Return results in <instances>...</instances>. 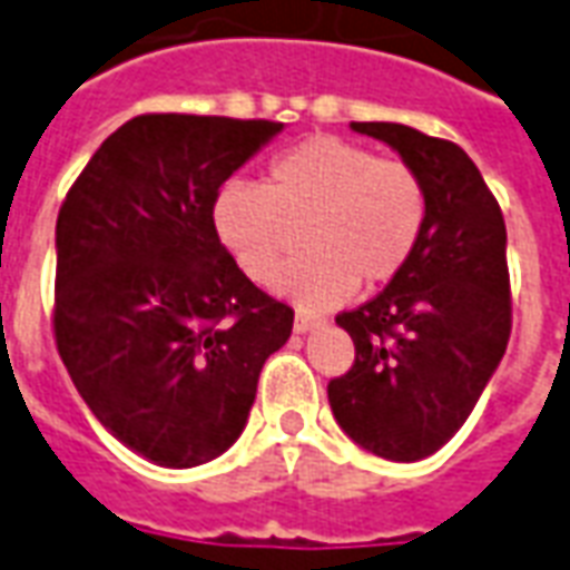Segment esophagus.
I'll list each match as a JSON object with an SVG mask.
<instances>
[{
  "label": "esophagus",
  "mask_w": 570,
  "mask_h": 570,
  "mask_svg": "<svg viewBox=\"0 0 570 570\" xmlns=\"http://www.w3.org/2000/svg\"><path fill=\"white\" fill-rule=\"evenodd\" d=\"M321 323H323L321 317H311V314H305V311H298L293 326H296V333H311V330H317Z\"/></svg>",
  "instance_id": "1"
}]
</instances>
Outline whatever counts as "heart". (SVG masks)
Instances as JSON below:
<instances>
[{"label": "heart", "mask_w": 570, "mask_h": 570, "mask_svg": "<svg viewBox=\"0 0 570 570\" xmlns=\"http://www.w3.org/2000/svg\"><path fill=\"white\" fill-rule=\"evenodd\" d=\"M213 232L237 268L268 284L296 249L277 289L305 308L345 302L357 284L384 286L403 272L428 225V188L403 158L317 134L268 164L265 186L228 179L213 195Z\"/></svg>", "instance_id": "1"}]
</instances>
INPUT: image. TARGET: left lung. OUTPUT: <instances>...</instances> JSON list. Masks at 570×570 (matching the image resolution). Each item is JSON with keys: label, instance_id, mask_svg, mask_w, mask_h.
<instances>
[{"label": "left lung", "instance_id": "8db88e82", "mask_svg": "<svg viewBox=\"0 0 570 570\" xmlns=\"http://www.w3.org/2000/svg\"><path fill=\"white\" fill-rule=\"evenodd\" d=\"M351 128L400 151L428 188V225L403 272L335 323L354 366L330 382L347 436L387 461H421L461 430L498 370L510 330L507 225L461 146L391 121Z\"/></svg>", "mask_w": 570, "mask_h": 570}]
</instances>
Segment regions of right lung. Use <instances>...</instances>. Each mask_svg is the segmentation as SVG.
I'll use <instances>...</instances> for the list:
<instances>
[{
  "instance_id": "right-lung-1",
  "label": "right lung",
  "mask_w": 570,
  "mask_h": 570,
  "mask_svg": "<svg viewBox=\"0 0 570 570\" xmlns=\"http://www.w3.org/2000/svg\"><path fill=\"white\" fill-rule=\"evenodd\" d=\"M281 121L130 118L57 213L55 342L116 440L158 466H198L240 436L293 308L237 268L210 204Z\"/></svg>"
}]
</instances>
